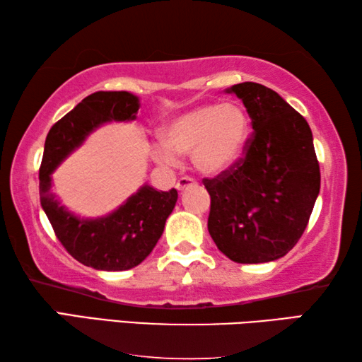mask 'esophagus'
Here are the masks:
<instances>
[{
  "label": "esophagus",
  "mask_w": 362,
  "mask_h": 362,
  "mask_svg": "<svg viewBox=\"0 0 362 362\" xmlns=\"http://www.w3.org/2000/svg\"><path fill=\"white\" fill-rule=\"evenodd\" d=\"M194 180L192 179V177H188V175H185V177H180L179 179V182H177V185H175V188L179 189V192H183V189L185 188H188V187H192V185H194Z\"/></svg>",
  "instance_id": "obj_1"
}]
</instances>
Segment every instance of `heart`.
<instances>
[{"instance_id":"1","label":"heart","mask_w":362,"mask_h":362,"mask_svg":"<svg viewBox=\"0 0 362 362\" xmlns=\"http://www.w3.org/2000/svg\"><path fill=\"white\" fill-rule=\"evenodd\" d=\"M249 139V118L235 103H206L170 118L161 131L164 146H156L159 163H174V153H192L199 173L217 175L241 158Z\"/></svg>"}]
</instances>
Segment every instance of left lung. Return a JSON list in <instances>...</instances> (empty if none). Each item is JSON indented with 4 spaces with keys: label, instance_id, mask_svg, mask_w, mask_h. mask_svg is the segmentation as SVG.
I'll return each instance as SVG.
<instances>
[{
    "label": "left lung",
    "instance_id": "1",
    "mask_svg": "<svg viewBox=\"0 0 362 362\" xmlns=\"http://www.w3.org/2000/svg\"><path fill=\"white\" fill-rule=\"evenodd\" d=\"M228 93L243 100L254 131L228 170L203 180L211 194L207 230L233 262H272L302 238L320 193L313 134L267 86L240 83Z\"/></svg>",
    "mask_w": 362,
    "mask_h": 362
}]
</instances>
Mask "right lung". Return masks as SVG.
I'll use <instances>...</instances> for the list:
<instances>
[{
  "instance_id": "1",
  "label": "right lung",
  "mask_w": 362,
  "mask_h": 362,
  "mask_svg": "<svg viewBox=\"0 0 362 362\" xmlns=\"http://www.w3.org/2000/svg\"><path fill=\"white\" fill-rule=\"evenodd\" d=\"M139 99L126 90H99L86 97L51 127L40 166V199L57 240L73 259L103 272H122L142 263L156 246L177 203V189L145 185L118 211L86 220L60 206L51 193V173L97 126L136 119Z\"/></svg>"
}]
</instances>
